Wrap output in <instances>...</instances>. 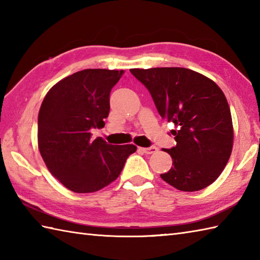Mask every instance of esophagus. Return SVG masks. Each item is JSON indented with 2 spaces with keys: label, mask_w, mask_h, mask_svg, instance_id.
Returning <instances> with one entry per match:
<instances>
[{
  "label": "esophagus",
  "mask_w": 260,
  "mask_h": 260,
  "mask_svg": "<svg viewBox=\"0 0 260 260\" xmlns=\"http://www.w3.org/2000/svg\"><path fill=\"white\" fill-rule=\"evenodd\" d=\"M140 150L145 153V154H153V153H156L157 152V147L155 146H151V147H142Z\"/></svg>",
  "instance_id": "obj_1"
}]
</instances>
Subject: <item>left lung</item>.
Returning <instances> with one entry per match:
<instances>
[{"label":"left lung","instance_id":"8db88e82","mask_svg":"<svg viewBox=\"0 0 260 260\" xmlns=\"http://www.w3.org/2000/svg\"><path fill=\"white\" fill-rule=\"evenodd\" d=\"M150 91L158 114L174 123L176 145L165 148L173 167L161 178L184 192L219 178L231 155L234 127L224 93L208 77L186 68L131 69Z\"/></svg>","mask_w":260,"mask_h":260}]
</instances>
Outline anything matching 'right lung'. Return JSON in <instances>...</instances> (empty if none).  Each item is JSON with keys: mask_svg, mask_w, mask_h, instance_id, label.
<instances>
[{"mask_svg": "<svg viewBox=\"0 0 260 260\" xmlns=\"http://www.w3.org/2000/svg\"><path fill=\"white\" fill-rule=\"evenodd\" d=\"M124 70L85 69L48 91L38 116V146L48 170L76 193L96 192L118 178L133 144L112 145L92 128H103L109 93Z\"/></svg>", "mask_w": 260, "mask_h": 260, "instance_id": "add662e5", "label": "right lung"}]
</instances>
